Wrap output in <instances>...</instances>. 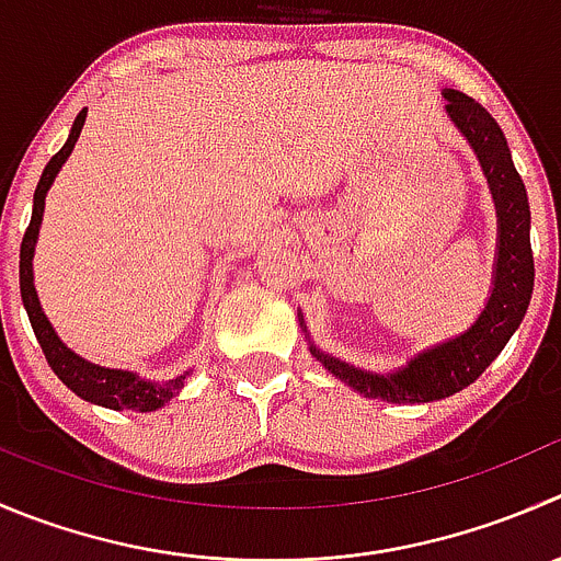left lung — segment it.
Here are the masks:
<instances>
[{"label": "left lung", "instance_id": "obj_1", "mask_svg": "<svg viewBox=\"0 0 561 561\" xmlns=\"http://www.w3.org/2000/svg\"><path fill=\"white\" fill-rule=\"evenodd\" d=\"M444 98H447L449 117L455 119L460 134H466V139L474 148L482 172H485L488 183H491L493 199H496V279H493V293L488 298L485 312L477 318V323L466 334L419 353L413 362H408V367L397 369L391 375L364 373V369L351 367V364L312 347V356L329 373H334L336 378L345 380L356 391H362L364 397H373V400L431 402L474 383L485 373L488 364L504 351L510 336L515 334L526 309H529L531 290H535V257H531L529 241V197H526V186L513 164L504 130L499 128L491 112L482 103H477L474 98L466 95V92L447 90Z\"/></svg>", "mask_w": 561, "mask_h": 561}]
</instances>
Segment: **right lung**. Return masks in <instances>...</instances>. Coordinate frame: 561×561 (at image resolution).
<instances>
[{
  "instance_id": "right-lung-1",
  "label": "right lung",
  "mask_w": 561,
  "mask_h": 561,
  "mask_svg": "<svg viewBox=\"0 0 561 561\" xmlns=\"http://www.w3.org/2000/svg\"><path fill=\"white\" fill-rule=\"evenodd\" d=\"M87 108H81L73 119V128H70L68 142L62 145L59 153L51 156V161L43 170L41 181H37L35 188V205H32V219L30 227L24 232V241H21V260H19V279H21V301H24L26 314H30V323L35 329L37 342H41L43 353H46L48 367L57 373V378L68 386L70 391L81 397L87 402H95V405L103 408H114V411H156V408L164 405L167 400L178 394L183 389L181 378L164 380V383H150V380H142L139 375L134 373H123V369H108V367H98V364L84 362V358L76 356L73 351L59 342V336L54 334L51 323L43 314L41 301H37L35 285H32V252H35V241H37V230H41V219H43V205H46V192L48 186L54 183V175L59 172V167L65 164V159L73 150L76 139L81 134V125H84Z\"/></svg>"
}]
</instances>
